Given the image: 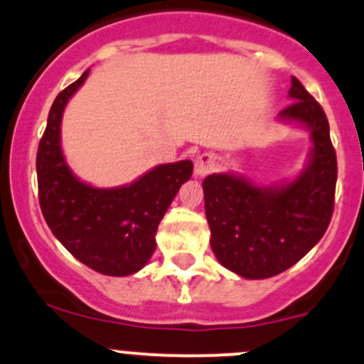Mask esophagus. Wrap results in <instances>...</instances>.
Returning a JSON list of instances; mask_svg holds the SVG:
<instances>
[{"label": "esophagus", "mask_w": 364, "mask_h": 364, "mask_svg": "<svg viewBox=\"0 0 364 364\" xmlns=\"http://www.w3.org/2000/svg\"><path fill=\"white\" fill-rule=\"evenodd\" d=\"M217 168V158L210 152H205V154H199L196 158V163H194V173L198 177H205V175L212 173V171Z\"/></svg>", "instance_id": "obj_1"}]
</instances>
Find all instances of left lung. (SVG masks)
<instances>
[{
    "label": "left lung",
    "instance_id": "left-lung-1",
    "mask_svg": "<svg viewBox=\"0 0 364 364\" xmlns=\"http://www.w3.org/2000/svg\"><path fill=\"white\" fill-rule=\"evenodd\" d=\"M284 123L311 132L307 166L296 178L257 186L243 175L212 173L203 181L212 250L224 267L246 279H265L290 269L326 232L337 183V154L323 107L291 77Z\"/></svg>",
    "mask_w": 364,
    "mask_h": 364
}]
</instances>
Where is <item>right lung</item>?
<instances>
[{
	"instance_id": "right-lung-1",
	"label": "right lung",
	"mask_w": 364,
	"mask_h": 364,
	"mask_svg": "<svg viewBox=\"0 0 364 364\" xmlns=\"http://www.w3.org/2000/svg\"><path fill=\"white\" fill-rule=\"evenodd\" d=\"M88 73L62 90L50 109L36 156L40 206L53 236L77 260L105 276L135 274L154 253L159 222L193 175V161L159 165L112 189L81 182L62 154L60 123Z\"/></svg>"
}]
</instances>
